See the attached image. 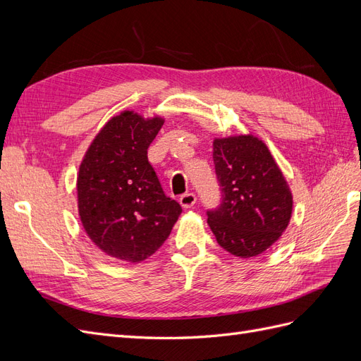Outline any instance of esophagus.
<instances>
[{"label":"esophagus","mask_w":361,"mask_h":361,"mask_svg":"<svg viewBox=\"0 0 361 361\" xmlns=\"http://www.w3.org/2000/svg\"><path fill=\"white\" fill-rule=\"evenodd\" d=\"M195 202H197V197H195L194 192H185V194L180 195V199H179L180 206L185 207V209L192 207L195 204Z\"/></svg>","instance_id":"34e87169"}]
</instances>
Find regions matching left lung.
Masks as SVG:
<instances>
[{
  "label": "left lung",
  "mask_w": 361,
  "mask_h": 361,
  "mask_svg": "<svg viewBox=\"0 0 361 361\" xmlns=\"http://www.w3.org/2000/svg\"><path fill=\"white\" fill-rule=\"evenodd\" d=\"M214 164L221 204L207 211V224L231 255L259 256L290 221L289 185L267 145L251 134L215 138Z\"/></svg>",
  "instance_id": "1"
}]
</instances>
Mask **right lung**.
<instances>
[{"instance_id": "right-lung-1", "label": "right lung", "mask_w": 361, "mask_h": 361, "mask_svg": "<svg viewBox=\"0 0 361 361\" xmlns=\"http://www.w3.org/2000/svg\"><path fill=\"white\" fill-rule=\"evenodd\" d=\"M162 125L158 116H114L87 149L76 179L85 233L105 255L130 264L154 255L182 212L180 204L164 194L147 159Z\"/></svg>"}]
</instances>
